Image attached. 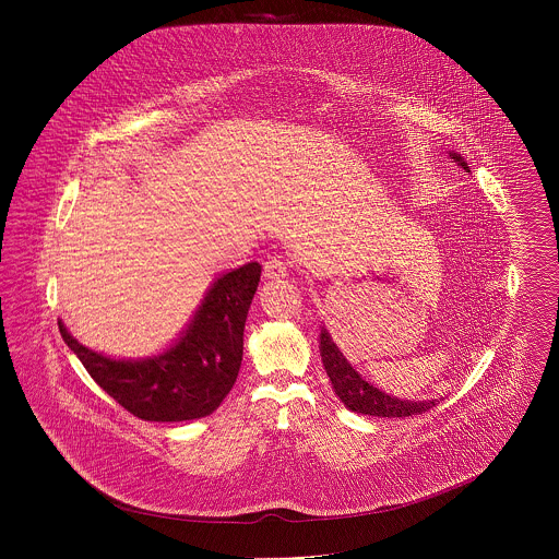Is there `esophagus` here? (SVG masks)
<instances>
[{
  "label": "esophagus",
  "mask_w": 559,
  "mask_h": 559,
  "mask_svg": "<svg viewBox=\"0 0 559 559\" xmlns=\"http://www.w3.org/2000/svg\"><path fill=\"white\" fill-rule=\"evenodd\" d=\"M287 272H289V264L283 262L281 258H270L264 264V276L266 278H283V276H287Z\"/></svg>",
  "instance_id": "esophagus-1"
}]
</instances>
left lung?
Wrapping results in <instances>:
<instances>
[{
    "label": "left lung",
    "instance_id": "obj_1",
    "mask_svg": "<svg viewBox=\"0 0 559 559\" xmlns=\"http://www.w3.org/2000/svg\"><path fill=\"white\" fill-rule=\"evenodd\" d=\"M456 165H461L465 171H469V165L463 160L461 155H456L454 151L449 153ZM320 356H322V365L324 371L331 379V385L337 394V399L344 402V406L360 413V415H371V417H413V415H421L429 408H433L440 400H402L396 396H390L381 390H377L371 385L360 372L356 371L344 356V352L333 342L331 333L320 326Z\"/></svg>",
    "mask_w": 559,
    "mask_h": 559
}]
</instances>
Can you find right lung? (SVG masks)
Masks as SVG:
<instances>
[{"instance_id":"right-lung-1","label":"right lung","mask_w":559,"mask_h":559,"mask_svg":"<svg viewBox=\"0 0 559 559\" xmlns=\"http://www.w3.org/2000/svg\"><path fill=\"white\" fill-rule=\"evenodd\" d=\"M260 274L262 266L249 262L217 276L180 337L155 356L110 358L80 344L62 320L58 329L92 379L138 419H201L237 381L245 320Z\"/></svg>"}]
</instances>
